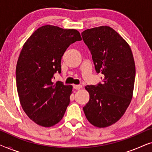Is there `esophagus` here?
<instances>
[{
  "label": "esophagus",
  "mask_w": 152,
  "mask_h": 152,
  "mask_svg": "<svg viewBox=\"0 0 152 152\" xmlns=\"http://www.w3.org/2000/svg\"><path fill=\"white\" fill-rule=\"evenodd\" d=\"M73 88L75 89H76V90H80V89L82 88V86H81V85H74Z\"/></svg>",
  "instance_id": "obj_1"
}]
</instances>
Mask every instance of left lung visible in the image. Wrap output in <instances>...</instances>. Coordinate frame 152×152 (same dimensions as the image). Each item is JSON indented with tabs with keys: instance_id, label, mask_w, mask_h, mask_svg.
Instances as JSON below:
<instances>
[{
	"instance_id": "1",
	"label": "left lung",
	"mask_w": 152,
	"mask_h": 152,
	"mask_svg": "<svg viewBox=\"0 0 152 152\" xmlns=\"http://www.w3.org/2000/svg\"><path fill=\"white\" fill-rule=\"evenodd\" d=\"M82 36L95 70L104 75L102 84L85 86L90 98L83 110L91 124L107 127L123 116L132 101L136 75L134 57L128 43L111 27L87 29Z\"/></svg>"
}]
</instances>
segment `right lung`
Returning a JSON list of instances; mask_svg holds the SVG:
<instances>
[{
	"mask_svg": "<svg viewBox=\"0 0 152 152\" xmlns=\"http://www.w3.org/2000/svg\"><path fill=\"white\" fill-rule=\"evenodd\" d=\"M82 40L75 29L46 25L34 31L24 43L16 68L20 105L30 120L50 127L63 118L70 104L72 86L53 82L61 73V60L68 46Z\"/></svg>",
	"mask_w": 152,
	"mask_h": 152,
	"instance_id": "obj_1",
	"label": "right lung"
}]
</instances>
